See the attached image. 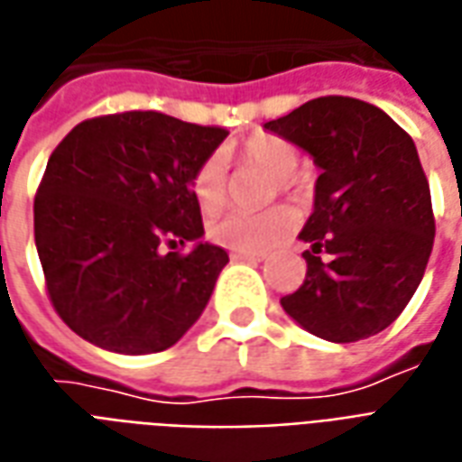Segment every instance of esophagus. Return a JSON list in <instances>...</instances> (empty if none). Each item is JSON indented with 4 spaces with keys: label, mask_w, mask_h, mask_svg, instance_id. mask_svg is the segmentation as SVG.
Returning <instances> with one entry per match:
<instances>
[{
    "label": "esophagus",
    "mask_w": 462,
    "mask_h": 462,
    "mask_svg": "<svg viewBox=\"0 0 462 462\" xmlns=\"http://www.w3.org/2000/svg\"><path fill=\"white\" fill-rule=\"evenodd\" d=\"M231 258H234V261H248V263H261L265 255L263 254H245V251H234V254H231Z\"/></svg>",
    "instance_id": "esophagus-1"
}]
</instances>
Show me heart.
<instances>
[{
    "instance_id": "b5f03b06",
    "label": "heart",
    "mask_w": 462,
    "mask_h": 462,
    "mask_svg": "<svg viewBox=\"0 0 462 462\" xmlns=\"http://www.w3.org/2000/svg\"><path fill=\"white\" fill-rule=\"evenodd\" d=\"M241 162L248 167H258L271 174L273 180L281 181L282 191H295V171L300 167L298 147L282 137L273 134H255L245 140L241 147ZM191 194L199 208L211 217L226 207L228 201V174L221 154H208L191 174ZM295 226V214L291 208H271L263 214H241L231 211L224 217L208 221L207 236L214 244L224 245L228 251H245V254H261L271 248Z\"/></svg>"
}]
</instances>
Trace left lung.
<instances>
[{"mask_svg": "<svg viewBox=\"0 0 462 462\" xmlns=\"http://www.w3.org/2000/svg\"><path fill=\"white\" fill-rule=\"evenodd\" d=\"M265 127L322 170L300 234L308 273L281 298L282 310L328 342L372 337L409 305L433 248L436 218L416 144L383 110L346 96L308 100Z\"/></svg>", "mask_w": 462, "mask_h": 462, "instance_id": "left-lung-1", "label": "left lung"}]
</instances>
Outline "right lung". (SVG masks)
I'll use <instances>...</instances> for the list:
<instances>
[{
    "label": "right lung",
    "instance_id": "1",
    "mask_svg": "<svg viewBox=\"0 0 462 462\" xmlns=\"http://www.w3.org/2000/svg\"><path fill=\"white\" fill-rule=\"evenodd\" d=\"M226 134L127 110L60 140L33 197V238L49 300L76 335L152 355L197 322L228 254L199 241L191 174ZM187 243L198 245L184 252Z\"/></svg>",
    "mask_w": 462,
    "mask_h": 462
}]
</instances>
